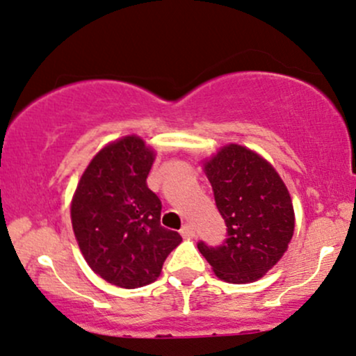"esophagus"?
<instances>
[{"label":"esophagus","mask_w":356,"mask_h":356,"mask_svg":"<svg viewBox=\"0 0 356 356\" xmlns=\"http://www.w3.org/2000/svg\"><path fill=\"white\" fill-rule=\"evenodd\" d=\"M179 233H181L183 238H193L195 236V229L191 225H185V227L179 229Z\"/></svg>","instance_id":"obj_1"}]
</instances>
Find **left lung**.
Returning <instances> with one entry per match:
<instances>
[{
	"instance_id": "left-lung-1",
	"label": "left lung",
	"mask_w": 356,
	"mask_h": 356,
	"mask_svg": "<svg viewBox=\"0 0 356 356\" xmlns=\"http://www.w3.org/2000/svg\"><path fill=\"white\" fill-rule=\"evenodd\" d=\"M204 171L227 240L218 246L200 241V253L225 282H254L277 265L293 236L290 193L268 161L240 145L221 148Z\"/></svg>"
}]
</instances>
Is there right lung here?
I'll return each mask as SVG.
<instances>
[{"mask_svg":"<svg viewBox=\"0 0 356 356\" xmlns=\"http://www.w3.org/2000/svg\"><path fill=\"white\" fill-rule=\"evenodd\" d=\"M153 160L138 136L104 146L71 203L74 236L90 268L128 290L153 283L181 243L179 233L161 227V202L146 185Z\"/></svg>","mask_w":356,"mask_h":356,"instance_id":"1","label":"right lung"}]
</instances>
